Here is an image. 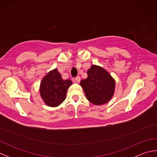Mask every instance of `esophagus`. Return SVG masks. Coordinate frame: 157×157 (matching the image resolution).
<instances>
[{"mask_svg": "<svg viewBox=\"0 0 157 157\" xmlns=\"http://www.w3.org/2000/svg\"><path fill=\"white\" fill-rule=\"evenodd\" d=\"M75 80L76 82L79 83V82H80V80H81V78H80V77H79V76H77L76 78H75Z\"/></svg>", "mask_w": 157, "mask_h": 157, "instance_id": "34e87169", "label": "esophagus"}]
</instances>
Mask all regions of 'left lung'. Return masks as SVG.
<instances>
[{"label": "left lung", "instance_id": "8db88e82", "mask_svg": "<svg viewBox=\"0 0 157 157\" xmlns=\"http://www.w3.org/2000/svg\"><path fill=\"white\" fill-rule=\"evenodd\" d=\"M87 73L88 78L80 82L87 99L95 105L109 102L115 92L114 78L104 68L96 65H92Z\"/></svg>", "mask_w": 157, "mask_h": 157}]
</instances>
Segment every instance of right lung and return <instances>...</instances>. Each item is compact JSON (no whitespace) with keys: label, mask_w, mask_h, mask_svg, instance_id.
Returning <instances> with one entry per match:
<instances>
[{"label":"right lung","mask_w":157,"mask_h":157,"mask_svg":"<svg viewBox=\"0 0 157 157\" xmlns=\"http://www.w3.org/2000/svg\"><path fill=\"white\" fill-rule=\"evenodd\" d=\"M71 84L72 82L70 79H63L55 68L42 78L40 85V94L46 105L56 107L65 101L67 91Z\"/></svg>","instance_id":"right-lung-1"}]
</instances>
